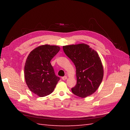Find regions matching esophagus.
<instances>
[{
    "label": "esophagus",
    "instance_id": "esophagus-1",
    "mask_svg": "<svg viewBox=\"0 0 130 130\" xmlns=\"http://www.w3.org/2000/svg\"><path fill=\"white\" fill-rule=\"evenodd\" d=\"M62 79L63 80H65L66 79H67V76H65L62 77Z\"/></svg>",
    "mask_w": 130,
    "mask_h": 130
}]
</instances>
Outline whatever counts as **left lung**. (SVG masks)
Instances as JSON below:
<instances>
[{
	"mask_svg": "<svg viewBox=\"0 0 130 130\" xmlns=\"http://www.w3.org/2000/svg\"><path fill=\"white\" fill-rule=\"evenodd\" d=\"M66 55L76 68V84L71 89L81 98L90 96L98 89L103 78L104 70L97 52L85 43L62 47Z\"/></svg>",
	"mask_w": 130,
	"mask_h": 130,
	"instance_id": "1",
	"label": "left lung"
}]
</instances>
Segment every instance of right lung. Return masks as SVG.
<instances>
[{
  "mask_svg": "<svg viewBox=\"0 0 130 130\" xmlns=\"http://www.w3.org/2000/svg\"><path fill=\"white\" fill-rule=\"evenodd\" d=\"M60 50L59 46L46 44L37 47L27 56L24 79L29 89L40 97L50 94L60 80L50 63Z\"/></svg>",
  "mask_w": 130,
  "mask_h": 130,
  "instance_id": "1",
  "label": "right lung"
}]
</instances>
